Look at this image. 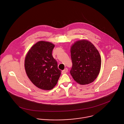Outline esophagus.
Wrapping results in <instances>:
<instances>
[{"mask_svg":"<svg viewBox=\"0 0 124 124\" xmlns=\"http://www.w3.org/2000/svg\"><path fill=\"white\" fill-rule=\"evenodd\" d=\"M67 72H68V69L67 68H65L64 70H63L62 71V74H64V73H66Z\"/></svg>","mask_w":124,"mask_h":124,"instance_id":"obj_1","label":"esophagus"}]
</instances>
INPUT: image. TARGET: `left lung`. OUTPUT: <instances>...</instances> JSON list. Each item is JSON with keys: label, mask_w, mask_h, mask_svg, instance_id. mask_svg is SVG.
Masks as SVG:
<instances>
[{"label": "left lung", "mask_w": 124, "mask_h": 124, "mask_svg": "<svg viewBox=\"0 0 124 124\" xmlns=\"http://www.w3.org/2000/svg\"><path fill=\"white\" fill-rule=\"evenodd\" d=\"M72 66L70 73L81 85L89 84L97 77L101 69V58L94 45L87 39L78 40L71 46Z\"/></svg>", "instance_id": "left-lung-1"}]
</instances>
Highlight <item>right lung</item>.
<instances>
[{
	"label": "right lung",
	"mask_w": 124,
	"mask_h": 124,
	"mask_svg": "<svg viewBox=\"0 0 124 124\" xmlns=\"http://www.w3.org/2000/svg\"><path fill=\"white\" fill-rule=\"evenodd\" d=\"M55 45L46 41H39L26 54L24 67L32 83L38 88L50 90L57 84L61 71L58 69L52 51Z\"/></svg>",
	"instance_id": "right-lung-1"
}]
</instances>
